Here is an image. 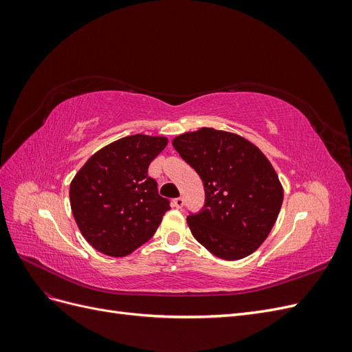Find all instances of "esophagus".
Segmentation results:
<instances>
[{
  "label": "esophagus",
  "instance_id": "1",
  "mask_svg": "<svg viewBox=\"0 0 352 352\" xmlns=\"http://www.w3.org/2000/svg\"><path fill=\"white\" fill-rule=\"evenodd\" d=\"M184 204H185V199L182 197L173 199V207H176V208H182Z\"/></svg>",
  "mask_w": 352,
  "mask_h": 352
}]
</instances>
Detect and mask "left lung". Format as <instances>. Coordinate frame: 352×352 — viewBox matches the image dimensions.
<instances>
[{"label": "left lung", "instance_id": "1", "mask_svg": "<svg viewBox=\"0 0 352 352\" xmlns=\"http://www.w3.org/2000/svg\"><path fill=\"white\" fill-rule=\"evenodd\" d=\"M172 144L204 184V207L186 219L194 238L223 260L252 254L269 236L283 202L267 157L245 138L212 127L179 135Z\"/></svg>", "mask_w": 352, "mask_h": 352}]
</instances>
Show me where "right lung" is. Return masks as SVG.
<instances>
[{"instance_id":"add662e5","label":"right lung","mask_w":352,"mask_h":352,"mask_svg":"<svg viewBox=\"0 0 352 352\" xmlns=\"http://www.w3.org/2000/svg\"><path fill=\"white\" fill-rule=\"evenodd\" d=\"M166 145L164 136L122 138L95 153L73 177V217L97 251L124 257L155 233L170 206L158 195L148 166Z\"/></svg>"}]
</instances>
